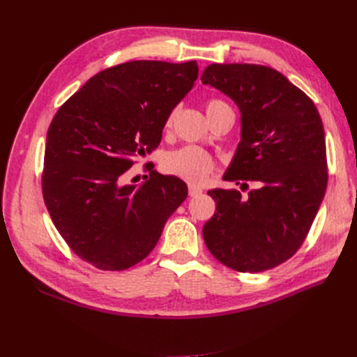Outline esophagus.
I'll return each instance as SVG.
<instances>
[{
	"instance_id": "1",
	"label": "esophagus",
	"mask_w": 357,
	"mask_h": 357,
	"mask_svg": "<svg viewBox=\"0 0 357 357\" xmlns=\"http://www.w3.org/2000/svg\"><path fill=\"white\" fill-rule=\"evenodd\" d=\"M201 193H202L201 188H198L195 185H189V195L190 197H198V195H201Z\"/></svg>"
}]
</instances>
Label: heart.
<instances>
[{
    "instance_id": "heart-1",
    "label": "heart",
    "mask_w": 357,
    "mask_h": 357,
    "mask_svg": "<svg viewBox=\"0 0 357 357\" xmlns=\"http://www.w3.org/2000/svg\"><path fill=\"white\" fill-rule=\"evenodd\" d=\"M225 105L228 104H225L220 100H211L207 102V105H205V109H207V114H210L215 109ZM174 116H176L174 112L168 116L165 128H171L172 121H174ZM162 165H164V169L165 172H168V174L185 180L190 183V185H202V183H205L210 178V176L215 169L213 158L207 152H204V150L193 146L183 147L168 153L164 158V164Z\"/></svg>"
}]
</instances>
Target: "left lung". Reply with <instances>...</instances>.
Returning a JSON list of instances; mask_svg holds the SVG:
<instances>
[{"mask_svg": "<svg viewBox=\"0 0 357 357\" xmlns=\"http://www.w3.org/2000/svg\"><path fill=\"white\" fill-rule=\"evenodd\" d=\"M204 84L223 92L241 114V139L225 180L213 189L215 213L202 235L211 255L240 273H261L296 253L328 186L325 129L308 96L282 73L255 63H211Z\"/></svg>", "mask_w": 357, "mask_h": 357, "instance_id": "left-lung-1", "label": "left lung"}]
</instances>
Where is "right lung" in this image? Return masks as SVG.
I'll return each mask as SVG.
<instances>
[{
  "label": "right lung",
  "mask_w": 357,
  "mask_h": 357,
  "mask_svg": "<svg viewBox=\"0 0 357 357\" xmlns=\"http://www.w3.org/2000/svg\"><path fill=\"white\" fill-rule=\"evenodd\" d=\"M198 63L131 61L95 74L47 131L43 197L58 232L104 271L131 268L153 250L186 183L153 171L125 185V171L159 146L167 119L198 79Z\"/></svg>",
  "instance_id": "add662e5"
}]
</instances>
